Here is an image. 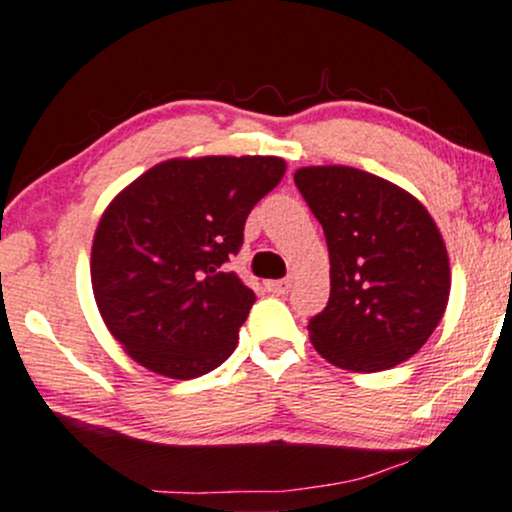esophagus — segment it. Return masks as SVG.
<instances>
[{
	"instance_id": "esophagus-1",
	"label": "esophagus",
	"mask_w": 512,
	"mask_h": 512,
	"mask_svg": "<svg viewBox=\"0 0 512 512\" xmlns=\"http://www.w3.org/2000/svg\"><path fill=\"white\" fill-rule=\"evenodd\" d=\"M291 289V279H277V282H267V291H272V294L282 296L286 291Z\"/></svg>"
}]
</instances>
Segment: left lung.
Here are the masks:
<instances>
[{
    "label": "left lung",
    "instance_id": "obj_1",
    "mask_svg": "<svg viewBox=\"0 0 512 512\" xmlns=\"http://www.w3.org/2000/svg\"><path fill=\"white\" fill-rule=\"evenodd\" d=\"M294 182L330 252L328 306L308 320L313 347L350 372L406 362L449 299L447 247L428 209L355 167H301Z\"/></svg>",
    "mask_w": 512,
    "mask_h": 512
}]
</instances>
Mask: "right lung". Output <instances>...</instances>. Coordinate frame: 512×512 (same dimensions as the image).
<instances>
[{"instance_id": "obj_1", "label": "right lung", "mask_w": 512, "mask_h": 512, "mask_svg": "<svg viewBox=\"0 0 512 512\" xmlns=\"http://www.w3.org/2000/svg\"><path fill=\"white\" fill-rule=\"evenodd\" d=\"M282 157H192L140 174L109 204L92 243V289L123 350L170 379L233 355L255 294L230 255L252 206L282 182Z\"/></svg>"}]
</instances>
